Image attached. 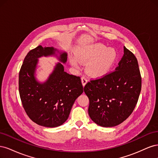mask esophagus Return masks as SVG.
Wrapping results in <instances>:
<instances>
[{"mask_svg":"<svg viewBox=\"0 0 158 158\" xmlns=\"http://www.w3.org/2000/svg\"><path fill=\"white\" fill-rule=\"evenodd\" d=\"M81 80H82V83L83 86H84V85H85V84L87 83L88 80L86 79V78L84 77V76H82V77L81 78Z\"/></svg>","mask_w":158,"mask_h":158,"instance_id":"esophagus-1","label":"esophagus"}]
</instances>
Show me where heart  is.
I'll return each instance as SVG.
<instances>
[{"instance_id": "obj_1", "label": "heart", "mask_w": 158, "mask_h": 158, "mask_svg": "<svg viewBox=\"0 0 158 158\" xmlns=\"http://www.w3.org/2000/svg\"><path fill=\"white\" fill-rule=\"evenodd\" d=\"M76 54L77 57L70 56L71 64L80 69L82 63H88L87 73L94 78L102 77L108 74L117 59V51L102 44L81 47Z\"/></svg>"}]
</instances>
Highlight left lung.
I'll list each match as a JSON object with an SVG mask.
<instances>
[{"instance_id": "obj_1", "label": "left lung", "mask_w": 158, "mask_h": 158, "mask_svg": "<svg viewBox=\"0 0 158 158\" xmlns=\"http://www.w3.org/2000/svg\"><path fill=\"white\" fill-rule=\"evenodd\" d=\"M115 70L92 79L84 86L89 100L88 114L103 127L123 123L135 109L141 91L142 78L137 59L124 47V55Z\"/></svg>"}]
</instances>
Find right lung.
I'll use <instances>...</instances> for the list:
<instances>
[{
	"label": "right lung",
	"instance_id": "add662e5",
	"mask_svg": "<svg viewBox=\"0 0 158 158\" xmlns=\"http://www.w3.org/2000/svg\"><path fill=\"white\" fill-rule=\"evenodd\" d=\"M53 47L37 46L26 56L19 73V93L23 109L32 121L45 127H59L67 120L73 104L83 93L80 76L69 74L59 63L44 84L38 83L34 73L37 58L55 55ZM59 60L66 63L67 54Z\"/></svg>",
	"mask_w": 158,
	"mask_h": 158
}]
</instances>
